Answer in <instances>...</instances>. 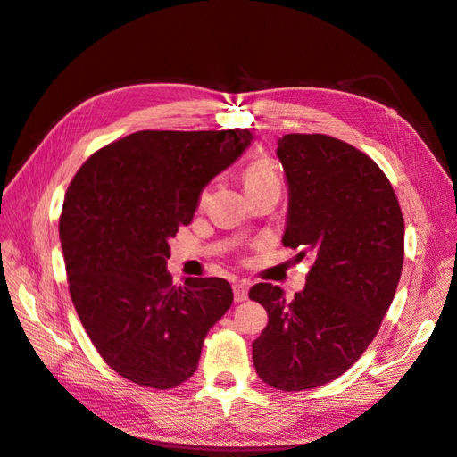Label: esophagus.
Here are the masks:
<instances>
[{"label": "esophagus", "instance_id": "34e87169", "mask_svg": "<svg viewBox=\"0 0 457 457\" xmlns=\"http://www.w3.org/2000/svg\"><path fill=\"white\" fill-rule=\"evenodd\" d=\"M247 289H250V282L245 280H240L234 284V301L237 303H242L247 299Z\"/></svg>", "mask_w": 457, "mask_h": 457}]
</instances>
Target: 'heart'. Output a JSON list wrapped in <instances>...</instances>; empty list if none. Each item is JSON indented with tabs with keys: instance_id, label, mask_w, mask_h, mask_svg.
Instances as JSON below:
<instances>
[{
	"instance_id": "b5f03b06",
	"label": "heart",
	"mask_w": 457,
	"mask_h": 457,
	"mask_svg": "<svg viewBox=\"0 0 457 457\" xmlns=\"http://www.w3.org/2000/svg\"><path fill=\"white\" fill-rule=\"evenodd\" d=\"M242 179H244L245 192L272 187V185H280L278 175H276L272 163L265 158L253 160L252 163H247L244 173H242Z\"/></svg>"
}]
</instances>
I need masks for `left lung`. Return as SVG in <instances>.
Wrapping results in <instances>:
<instances>
[{"label": "left lung", "instance_id": "1", "mask_svg": "<svg viewBox=\"0 0 457 457\" xmlns=\"http://www.w3.org/2000/svg\"><path fill=\"white\" fill-rule=\"evenodd\" d=\"M276 156L287 181L282 244L314 253L294 299L267 282L250 299L269 324L253 341L257 376L280 391L322 386L347 371L379 331L404 261V219L389 179L334 137L289 133Z\"/></svg>", "mask_w": 457, "mask_h": 457}]
</instances>
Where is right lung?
Returning a JSON list of instances; mask_svg holds the SVG:
<instances>
[{"instance_id":"1","label":"right lung","mask_w":457,"mask_h":457,"mask_svg":"<svg viewBox=\"0 0 457 457\" xmlns=\"http://www.w3.org/2000/svg\"><path fill=\"white\" fill-rule=\"evenodd\" d=\"M252 139L247 129L137 131L96 150L68 187L59 223L68 289L121 378L165 391L196 371L232 287L223 278L173 284L170 240Z\"/></svg>"}]
</instances>
